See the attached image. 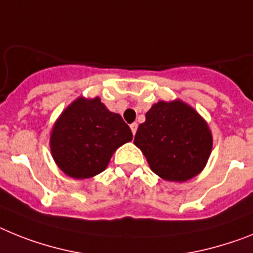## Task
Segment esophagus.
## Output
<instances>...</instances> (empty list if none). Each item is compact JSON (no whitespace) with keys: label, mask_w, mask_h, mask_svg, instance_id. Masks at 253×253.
<instances>
[{"label":"esophagus","mask_w":253,"mask_h":253,"mask_svg":"<svg viewBox=\"0 0 253 253\" xmlns=\"http://www.w3.org/2000/svg\"><path fill=\"white\" fill-rule=\"evenodd\" d=\"M130 127H131V131H132V133L135 135V133H136V130H137V123H135V122L131 123Z\"/></svg>","instance_id":"34e87169"}]
</instances>
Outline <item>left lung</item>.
Listing matches in <instances>:
<instances>
[{
	"label": "left lung",
	"instance_id": "left-lung-1",
	"mask_svg": "<svg viewBox=\"0 0 253 253\" xmlns=\"http://www.w3.org/2000/svg\"><path fill=\"white\" fill-rule=\"evenodd\" d=\"M133 143L154 173L169 181H186L209 161L212 135L207 123L180 100L158 101L145 114Z\"/></svg>",
	"mask_w": 253,
	"mask_h": 253
}]
</instances>
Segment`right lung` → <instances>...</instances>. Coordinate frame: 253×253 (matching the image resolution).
Returning <instances> with one entry per match:
<instances>
[{"instance_id":"add662e5","label":"right lung","mask_w":253,"mask_h":253,"mask_svg":"<svg viewBox=\"0 0 253 253\" xmlns=\"http://www.w3.org/2000/svg\"><path fill=\"white\" fill-rule=\"evenodd\" d=\"M132 132L122 117L112 113L99 97H80L61 113L51 133V153L60 169L73 179L103 172L110 158Z\"/></svg>"}]
</instances>
